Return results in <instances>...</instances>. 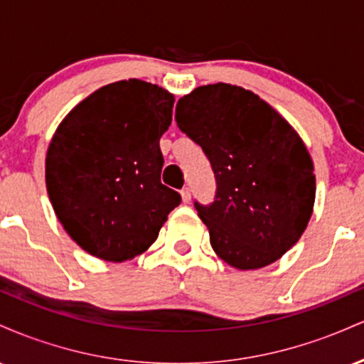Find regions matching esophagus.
Returning a JSON list of instances; mask_svg holds the SVG:
<instances>
[{
  "label": "esophagus",
  "instance_id": "1",
  "mask_svg": "<svg viewBox=\"0 0 364 364\" xmlns=\"http://www.w3.org/2000/svg\"><path fill=\"white\" fill-rule=\"evenodd\" d=\"M181 198H183V202H185V203L190 202V200H191V190H190V188H183Z\"/></svg>",
  "mask_w": 364,
  "mask_h": 364
}]
</instances>
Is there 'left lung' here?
Segmentation results:
<instances>
[{
	"mask_svg": "<svg viewBox=\"0 0 364 364\" xmlns=\"http://www.w3.org/2000/svg\"><path fill=\"white\" fill-rule=\"evenodd\" d=\"M176 123L214 171V202L195 208L217 257L240 270L279 260L298 243L315 203L313 161L296 129L231 83L202 85L179 99Z\"/></svg>",
	"mask_w": 364,
	"mask_h": 364,
	"instance_id": "8db88e82",
	"label": "left lung"
}]
</instances>
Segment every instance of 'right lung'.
<instances>
[{
  "instance_id": "right-lung-1",
  "label": "right lung",
  "mask_w": 364,
  "mask_h": 364,
  "mask_svg": "<svg viewBox=\"0 0 364 364\" xmlns=\"http://www.w3.org/2000/svg\"><path fill=\"white\" fill-rule=\"evenodd\" d=\"M174 95L154 83L104 85L68 112L49 144L46 186L70 237L106 262L132 260L157 240L181 196L161 183L159 140Z\"/></svg>"
}]
</instances>
